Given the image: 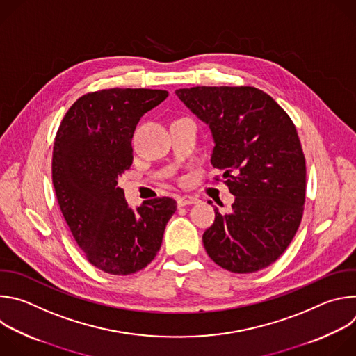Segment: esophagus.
Here are the masks:
<instances>
[{
	"label": "esophagus",
	"mask_w": 356,
	"mask_h": 356,
	"mask_svg": "<svg viewBox=\"0 0 356 356\" xmlns=\"http://www.w3.org/2000/svg\"><path fill=\"white\" fill-rule=\"evenodd\" d=\"M198 202V198L194 195H183L177 198V206L179 207H184V206H190V204H195Z\"/></svg>",
	"instance_id": "esophagus-1"
}]
</instances>
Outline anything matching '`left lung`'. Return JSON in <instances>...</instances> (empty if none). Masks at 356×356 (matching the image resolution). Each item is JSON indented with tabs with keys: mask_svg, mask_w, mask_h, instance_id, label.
Returning a JSON list of instances; mask_svg holds the SVG:
<instances>
[{
	"mask_svg": "<svg viewBox=\"0 0 356 356\" xmlns=\"http://www.w3.org/2000/svg\"><path fill=\"white\" fill-rule=\"evenodd\" d=\"M183 104L210 127L211 165L224 172L232 209L202 234L209 257L232 273L272 265L302 217L306 159L296 127L276 101L255 87L179 88Z\"/></svg>",
	"mask_w": 356,
	"mask_h": 356,
	"instance_id": "1",
	"label": "left lung"
}]
</instances>
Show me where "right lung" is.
<instances>
[{
    "label": "right lung",
    "mask_w": 356,
    "mask_h": 356,
    "mask_svg": "<svg viewBox=\"0 0 356 356\" xmlns=\"http://www.w3.org/2000/svg\"><path fill=\"white\" fill-rule=\"evenodd\" d=\"M169 95L165 90L110 88L80 97L55 139L52 180L62 214L86 258L110 275H131L155 259L168 221L169 197L129 207L118 179L132 165L140 117Z\"/></svg>",
    "instance_id": "add662e5"
}]
</instances>
